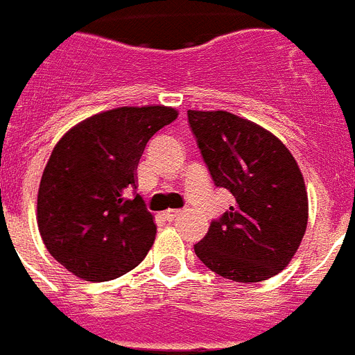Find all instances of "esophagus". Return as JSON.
I'll return each instance as SVG.
<instances>
[{
	"label": "esophagus",
	"instance_id": "esophagus-1",
	"mask_svg": "<svg viewBox=\"0 0 355 355\" xmlns=\"http://www.w3.org/2000/svg\"><path fill=\"white\" fill-rule=\"evenodd\" d=\"M180 214H182V211L180 209H168L166 213H164V218L169 220V222H173V220H177Z\"/></svg>",
	"mask_w": 355,
	"mask_h": 355
}]
</instances>
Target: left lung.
Returning a JSON list of instances; mask_svg holds the SVG:
<instances>
[{"label":"left lung","mask_w":355,"mask_h":355,"mask_svg":"<svg viewBox=\"0 0 355 355\" xmlns=\"http://www.w3.org/2000/svg\"><path fill=\"white\" fill-rule=\"evenodd\" d=\"M207 171L234 204L195 245L223 278L254 284L287 267L302 243L309 202L302 171L272 133L229 112H187Z\"/></svg>","instance_id":"1"}]
</instances>
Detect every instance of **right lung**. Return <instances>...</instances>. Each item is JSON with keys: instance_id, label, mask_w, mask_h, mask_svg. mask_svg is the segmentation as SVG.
I'll return each instance as SVG.
<instances>
[{"instance_id": "obj_1", "label": "right lung", "mask_w": 355, "mask_h": 355, "mask_svg": "<svg viewBox=\"0 0 355 355\" xmlns=\"http://www.w3.org/2000/svg\"><path fill=\"white\" fill-rule=\"evenodd\" d=\"M166 106L117 108L86 119L55 144L37 195V225L50 254L86 282L135 269L157 225L137 193L148 142L177 119Z\"/></svg>"}]
</instances>
